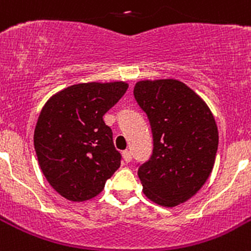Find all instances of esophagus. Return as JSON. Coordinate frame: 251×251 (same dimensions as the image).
<instances>
[{
  "instance_id": "obj_1",
  "label": "esophagus",
  "mask_w": 251,
  "mask_h": 251,
  "mask_svg": "<svg viewBox=\"0 0 251 251\" xmlns=\"http://www.w3.org/2000/svg\"><path fill=\"white\" fill-rule=\"evenodd\" d=\"M122 158H124V161H125L126 164L130 162V161H131V152H129V151H124V152H122Z\"/></svg>"
}]
</instances>
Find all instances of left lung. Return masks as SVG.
I'll list each match as a JSON object with an SVG mask.
<instances>
[{
	"label": "left lung",
	"mask_w": 251,
	"mask_h": 251,
	"mask_svg": "<svg viewBox=\"0 0 251 251\" xmlns=\"http://www.w3.org/2000/svg\"><path fill=\"white\" fill-rule=\"evenodd\" d=\"M134 97L153 135V153L138 170L144 195L160 206H178L213 172L217 122L202 98L178 79L138 81Z\"/></svg>",
	"instance_id": "8db88e82"
}]
</instances>
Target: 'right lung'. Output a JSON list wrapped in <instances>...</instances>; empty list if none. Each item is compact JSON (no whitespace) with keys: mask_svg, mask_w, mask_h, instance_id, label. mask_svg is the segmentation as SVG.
<instances>
[{"mask_svg":"<svg viewBox=\"0 0 251 251\" xmlns=\"http://www.w3.org/2000/svg\"><path fill=\"white\" fill-rule=\"evenodd\" d=\"M127 87L124 81L76 83L54 94L41 109L34 150L45 178L64 199H94L120 168L121 154L103 116Z\"/></svg>","mask_w":251,"mask_h":251,"instance_id":"1","label":"right lung"}]
</instances>
